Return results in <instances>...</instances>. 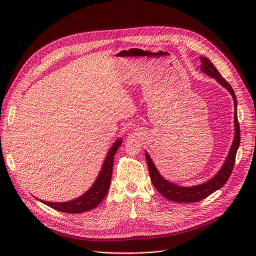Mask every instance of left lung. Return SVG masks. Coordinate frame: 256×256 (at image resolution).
<instances>
[{
    "mask_svg": "<svg viewBox=\"0 0 256 256\" xmlns=\"http://www.w3.org/2000/svg\"><path fill=\"white\" fill-rule=\"evenodd\" d=\"M200 58L202 60V70L204 72V74L216 79L218 83L231 93L233 97L234 106H235V118H235L234 120H235V138L231 146L230 152L227 156V159L223 167L221 168V170L218 171V173L212 179L206 182V184L192 186V188H181L177 184H171V182L165 180L157 171L148 153H146V159H147L149 173H150L153 186L164 198L176 202H196L208 198L218 188H221L231 176V173L235 164L237 150L240 144V126H239L238 116H237V100H236V95L234 93V90L232 89L231 85L222 77V75L218 72V70L216 68V66L210 62L208 58L204 56H200Z\"/></svg>",
    "mask_w": 256,
    "mask_h": 256,
    "instance_id": "obj_1",
    "label": "left lung"
}]
</instances>
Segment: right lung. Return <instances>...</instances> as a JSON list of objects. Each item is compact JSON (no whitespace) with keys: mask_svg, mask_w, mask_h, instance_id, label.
Here are the masks:
<instances>
[{"mask_svg":"<svg viewBox=\"0 0 256 256\" xmlns=\"http://www.w3.org/2000/svg\"><path fill=\"white\" fill-rule=\"evenodd\" d=\"M120 144H122V138H118L114 144L110 151L108 152V155L103 163L102 169L96 181L94 182V184L82 196L66 202H42H42L56 210L70 212V214H79V212L93 210L103 200V198L107 194L109 186H110V182H112L114 155Z\"/></svg>","mask_w":256,"mask_h":256,"instance_id":"right-lung-1","label":"right lung"}]
</instances>
